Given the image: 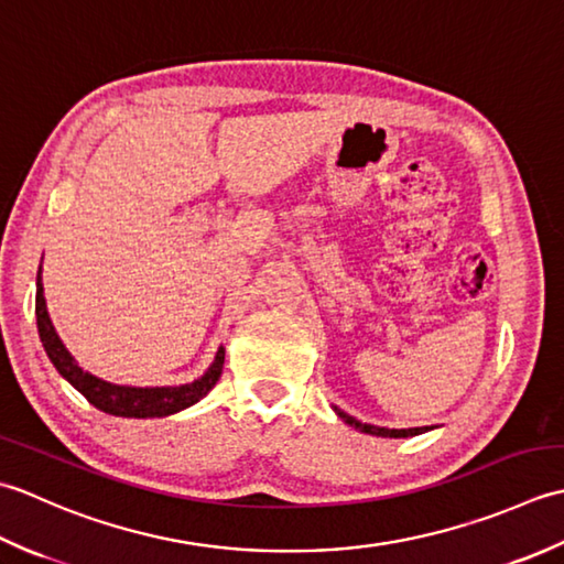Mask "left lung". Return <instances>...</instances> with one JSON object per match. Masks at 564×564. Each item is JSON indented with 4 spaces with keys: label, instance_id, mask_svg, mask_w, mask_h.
<instances>
[{
    "label": "left lung",
    "instance_id": "8db88e82",
    "mask_svg": "<svg viewBox=\"0 0 564 564\" xmlns=\"http://www.w3.org/2000/svg\"><path fill=\"white\" fill-rule=\"evenodd\" d=\"M333 411H336V416L346 421L348 426H352L355 431H362L367 435H377V438H411V435H421V433L431 431L429 426H421V429H382V426H372V423H362V421L350 416V413H346L338 406H333Z\"/></svg>",
    "mask_w": 564,
    "mask_h": 564
}]
</instances>
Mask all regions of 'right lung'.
<instances>
[{
    "mask_svg": "<svg viewBox=\"0 0 564 564\" xmlns=\"http://www.w3.org/2000/svg\"><path fill=\"white\" fill-rule=\"evenodd\" d=\"M36 324H39V336L45 348V355H48V360L53 362L55 370L61 372V377L67 379V382H70L91 406H97L105 413H111V416H123V419L172 416V413L185 411L209 394L214 384L218 382V377L224 372V355H226L224 346H218L214 362L206 367L204 375L187 384L131 387V384H113V382H107V379L87 372L85 367L73 358V352L65 348V343L61 340V336H57V330L53 326L48 306H45V296H43L41 268L36 278Z\"/></svg>",
    "mask_w": 564,
    "mask_h": 564,
    "instance_id": "obj_1",
    "label": "right lung"
}]
</instances>
